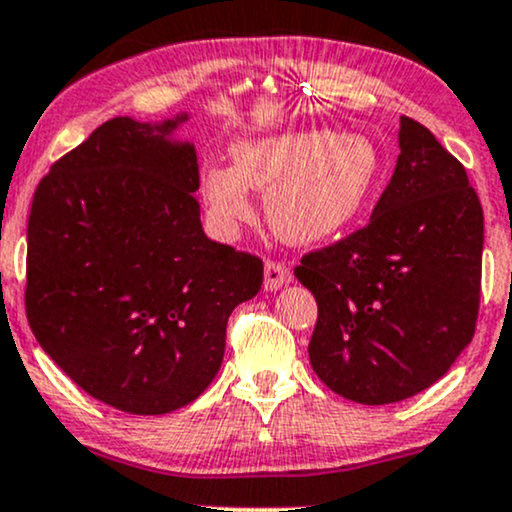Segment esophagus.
<instances>
[{
    "label": "esophagus",
    "instance_id": "34e87169",
    "mask_svg": "<svg viewBox=\"0 0 512 512\" xmlns=\"http://www.w3.org/2000/svg\"><path fill=\"white\" fill-rule=\"evenodd\" d=\"M290 280H292V273L285 263L266 261V270H263V287H266V290L270 292L280 290V287L287 285Z\"/></svg>",
    "mask_w": 512,
    "mask_h": 512
}]
</instances>
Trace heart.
Instances as JSON below:
<instances>
[{"mask_svg":"<svg viewBox=\"0 0 512 512\" xmlns=\"http://www.w3.org/2000/svg\"><path fill=\"white\" fill-rule=\"evenodd\" d=\"M232 165H208L201 194L225 232L254 215L249 189L268 191L266 215L290 244H316L347 230L374 198L383 155L369 136L292 129L237 143Z\"/></svg>","mask_w":512,"mask_h":512,"instance_id":"b5f03b06","label":"heart"}]
</instances>
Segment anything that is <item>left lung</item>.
I'll use <instances>...</instances> for the list:
<instances>
[{
	"label": "left lung",
	"instance_id": "left-lung-1",
	"mask_svg": "<svg viewBox=\"0 0 512 512\" xmlns=\"http://www.w3.org/2000/svg\"><path fill=\"white\" fill-rule=\"evenodd\" d=\"M400 155L362 230L311 251L294 275L316 297V376L362 405L422 393L472 342L484 213L465 167L400 117Z\"/></svg>",
	"mask_w": 512,
	"mask_h": 512
}]
</instances>
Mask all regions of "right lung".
Here are the masks:
<instances>
[{
	"label": "right lung",
	"mask_w": 512,
	"mask_h": 512,
	"mask_svg": "<svg viewBox=\"0 0 512 512\" xmlns=\"http://www.w3.org/2000/svg\"><path fill=\"white\" fill-rule=\"evenodd\" d=\"M160 124L114 117L42 177L28 218L26 314L78 388L129 414L194 402L263 261L206 237L198 160Z\"/></svg>",
	"instance_id": "obj_1"
}]
</instances>
